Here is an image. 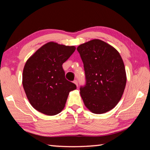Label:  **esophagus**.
I'll return each mask as SVG.
<instances>
[{
    "mask_svg": "<svg viewBox=\"0 0 150 150\" xmlns=\"http://www.w3.org/2000/svg\"><path fill=\"white\" fill-rule=\"evenodd\" d=\"M73 83H75V84L77 85V87H78V81H77V80H74V81H73Z\"/></svg>",
    "mask_w": 150,
    "mask_h": 150,
    "instance_id": "esophagus-1",
    "label": "esophagus"
}]
</instances>
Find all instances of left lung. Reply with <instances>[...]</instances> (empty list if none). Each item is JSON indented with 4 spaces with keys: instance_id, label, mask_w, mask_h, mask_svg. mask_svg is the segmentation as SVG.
<instances>
[{
    "instance_id": "8db88e82",
    "label": "left lung",
    "mask_w": 150,
    "mask_h": 150,
    "mask_svg": "<svg viewBox=\"0 0 150 150\" xmlns=\"http://www.w3.org/2000/svg\"><path fill=\"white\" fill-rule=\"evenodd\" d=\"M83 63L85 85L80 94L85 105L95 114H103L117 105L126 83L125 67L116 49L100 40L77 48Z\"/></svg>"
}]
</instances>
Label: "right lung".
Returning a JSON list of instances; mask_svg holds the SVG:
<instances>
[{
	"label": "right lung",
	"instance_id": "right-lung-1",
	"mask_svg": "<svg viewBox=\"0 0 150 150\" xmlns=\"http://www.w3.org/2000/svg\"><path fill=\"white\" fill-rule=\"evenodd\" d=\"M75 49V46L49 42L28 59L23 70L22 85L35 110L53 116L65 107L69 93L77 87L66 79L62 65Z\"/></svg>",
	"mask_w": 150,
	"mask_h": 150
}]
</instances>
